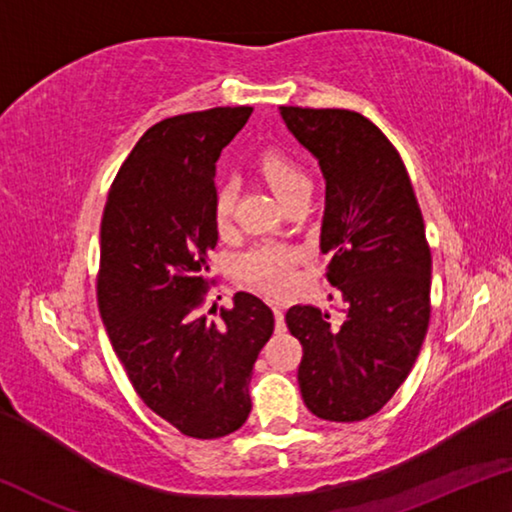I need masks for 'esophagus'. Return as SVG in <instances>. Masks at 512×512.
<instances>
[{
    "instance_id": "esophagus-1",
    "label": "esophagus",
    "mask_w": 512,
    "mask_h": 512,
    "mask_svg": "<svg viewBox=\"0 0 512 512\" xmlns=\"http://www.w3.org/2000/svg\"><path fill=\"white\" fill-rule=\"evenodd\" d=\"M273 314H275V329L277 332H284L287 325H284V311H282L280 302H273Z\"/></svg>"
}]
</instances>
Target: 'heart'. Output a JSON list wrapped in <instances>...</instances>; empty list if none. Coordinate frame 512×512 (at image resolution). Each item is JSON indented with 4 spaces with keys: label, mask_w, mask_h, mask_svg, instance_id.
<instances>
[{
    "label": "heart",
    "mask_w": 512,
    "mask_h": 512,
    "mask_svg": "<svg viewBox=\"0 0 512 512\" xmlns=\"http://www.w3.org/2000/svg\"><path fill=\"white\" fill-rule=\"evenodd\" d=\"M257 169L273 187L277 198L287 205L291 198L300 194H311V178L296 155L284 149H266L257 158ZM237 203V185L232 180H221L214 192V223L219 232H228L232 223V212ZM296 250L277 244L257 246L241 259V275L250 284H255L266 293L287 291L296 280Z\"/></svg>",
    "instance_id": "heart-1"
}]
</instances>
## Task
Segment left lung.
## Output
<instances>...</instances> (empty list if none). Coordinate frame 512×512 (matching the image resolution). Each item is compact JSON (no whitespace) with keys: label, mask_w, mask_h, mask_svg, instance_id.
<instances>
[{"label":"left lung","mask_w":512,"mask_h":512,"mask_svg":"<svg viewBox=\"0 0 512 512\" xmlns=\"http://www.w3.org/2000/svg\"><path fill=\"white\" fill-rule=\"evenodd\" d=\"M293 137L325 176L320 250L348 302L341 327L296 305L287 327L302 345L298 384L320 420L375 415L409 377L429 327L431 250L404 162L359 112L282 106Z\"/></svg>","instance_id":"1"}]
</instances>
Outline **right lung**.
<instances>
[{"instance_id": "1", "label": "right lung", "mask_w": 512, "mask_h": 512, "mask_svg": "<svg viewBox=\"0 0 512 512\" xmlns=\"http://www.w3.org/2000/svg\"><path fill=\"white\" fill-rule=\"evenodd\" d=\"M253 108L162 119L121 164L101 219L97 300L135 393L189 438L237 431L253 409L248 384L275 318L253 293L203 311L210 289L214 176L223 146Z\"/></svg>"}]
</instances>
